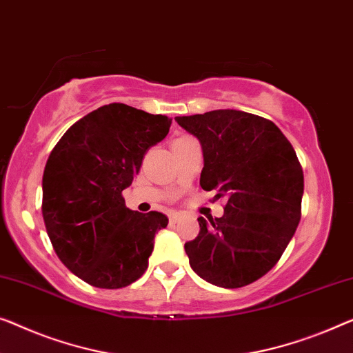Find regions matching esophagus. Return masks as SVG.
Wrapping results in <instances>:
<instances>
[{"mask_svg": "<svg viewBox=\"0 0 353 353\" xmlns=\"http://www.w3.org/2000/svg\"><path fill=\"white\" fill-rule=\"evenodd\" d=\"M178 219H180V216L176 213H170V223H176Z\"/></svg>", "mask_w": 353, "mask_h": 353, "instance_id": "obj_1", "label": "esophagus"}]
</instances>
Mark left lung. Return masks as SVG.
<instances>
[{"label":"left lung","instance_id":"left-lung-1","mask_svg":"<svg viewBox=\"0 0 353 353\" xmlns=\"http://www.w3.org/2000/svg\"><path fill=\"white\" fill-rule=\"evenodd\" d=\"M202 146L201 186L226 197L221 218H197L185 243L191 269L221 288L253 283L274 268L294 236L304 192L296 152L272 121L237 110L178 116Z\"/></svg>","mask_w":353,"mask_h":353}]
</instances>
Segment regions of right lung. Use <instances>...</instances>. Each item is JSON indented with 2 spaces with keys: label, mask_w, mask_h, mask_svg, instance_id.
<instances>
[{
  "label": "right lung",
  "mask_w": 353,
  "mask_h": 353,
  "mask_svg": "<svg viewBox=\"0 0 353 353\" xmlns=\"http://www.w3.org/2000/svg\"><path fill=\"white\" fill-rule=\"evenodd\" d=\"M170 124L167 116L124 103L100 106L65 132L46 162V231L60 261L92 287H127L148 269L168 218L130 210L122 191Z\"/></svg>",
  "instance_id": "1"
}]
</instances>
